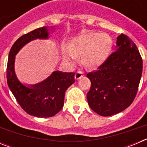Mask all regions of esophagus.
I'll list each match as a JSON object with an SVG mask.
<instances>
[{
  "label": "esophagus",
  "mask_w": 147,
  "mask_h": 147,
  "mask_svg": "<svg viewBox=\"0 0 147 147\" xmlns=\"http://www.w3.org/2000/svg\"><path fill=\"white\" fill-rule=\"evenodd\" d=\"M83 76H84V74H83V73L82 71H78V72H76V74H75V79L76 80H80V78L82 77Z\"/></svg>",
  "instance_id": "obj_1"
}]
</instances>
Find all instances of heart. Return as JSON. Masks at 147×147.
<instances>
[{"label":"heart","mask_w":147,"mask_h":147,"mask_svg":"<svg viewBox=\"0 0 147 147\" xmlns=\"http://www.w3.org/2000/svg\"><path fill=\"white\" fill-rule=\"evenodd\" d=\"M112 47V40L108 35L88 32L76 37L68 46L69 52L65 51L63 55L70 63L82 56V64L88 68L94 69L105 62Z\"/></svg>","instance_id":"b5f03b06"}]
</instances>
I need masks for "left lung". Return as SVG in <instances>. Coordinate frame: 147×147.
Wrapping results in <instances>:
<instances>
[{"mask_svg":"<svg viewBox=\"0 0 147 147\" xmlns=\"http://www.w3.org/2000/svg\"><path fill=\"white\" fill-rule=\"evenodd\" d=\"M116 48L97 71L87 74L91 82L87 94L88 105L102 116L115 115L129 107L136 98L142 74V58L134 42L121 34L117 37Z\"/></svg>","mask_w":147,"mask_h":147,"instance_id":"obj_1","label":"left lung"}]
</instances>
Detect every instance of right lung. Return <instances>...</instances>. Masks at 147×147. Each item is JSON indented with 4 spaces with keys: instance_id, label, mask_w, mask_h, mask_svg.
Listing matches in <instances>:
<instances>
[{
    "instance_id": "obj_1",
    "label": "right lung",
    "mask_w": 147,
    "mask_h": 147,
    "mask_svg": "<svg viewBox=\"0 0 147 147\" xmlns=\"http://www.w3.org/2000/svg\"><path fill=\"white\" fill-rule=\"evenodd\" d=\"M48 27L43 26L23 35L16 40L9 54L6 78L9 88L24 111L39 118L52 117L62 110L66 90L74 83V73L56 71L40 83L26 86L17 77L15 71V56L32 40L49 38Z\"/></svg>"
}]
</instances>
